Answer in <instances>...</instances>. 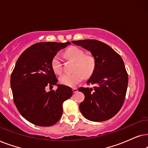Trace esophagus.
I'll use <instances>...</instances> for the list:
<instances>
[{"label":"esophagus","mask_w":148,"mask_h":148,"mask_svg":"<svg viewBox=\"0 0 148 148\" xmlns=\"http://www.w3.org/2000/svg\"><path fill=\"white\" fill-rule=\"evenodd\" d=\"M72 90H73V92H76L78 91V88H73Z\"/></svg>","instance_id":"esophagus-1"}]
</instances>
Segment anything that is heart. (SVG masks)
Segmentation results:
<instances>
[{
    "label": "heart",
    "instance_id": "b5f03b06",
    "mask_svg": "<svg viewBox=\"0 0 148 148\" xmlns=\"http://www.w3.org/2000/svg\"><path fill=\"white\" fill-rule=\"evenodd\" d=\"M67 58L75 61L74 72L65 74L60 78L61 84L68 86H74L84 79V76L89 77L93 73L96 66L95 59L90 54H84V51L78 47L72 46L65 52ZM51 68L57 74L63 72V63L60 56L56 55L51 61Z\"/></svg>",
    "mask_w": 148,
    "mask_h": 148
}]
</instances>
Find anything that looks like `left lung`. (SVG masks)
Listing matches in <instances>:
<instances>
[{
    "mask_svg": "<svg viewBox=\"0 0 148 148\" xmlns=\"http://www.w3.org/2000/svg\"><path fill=\"white\" fill-rule=\"evenodd\" d=\"M72 42L90 51L96 66L87 84L92 88L80 87L84 100L80 103L82 115L89 121H108L121 109L127 93L128 74L123 59L109 45L97 40H73Z\"/></svg>",
    "mask_w": 148,
    "mask_h": 148,
    "instance_id": "8db88e82",
    "label": "left lung"
}]
</instances>
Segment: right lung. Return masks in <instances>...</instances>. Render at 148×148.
Returning <instances> with one entry per match:
<instances>
[{"mask_svg": "<svg viewBox=\"0 0 148 148\" xmlns=\"http://www.w3.org/2000/svg\"><path fill=\"white\" fill-rule=\"evenodd\" d=\"M70 44L36 43L25 49L15 64L11 76L13 101L21 116L35 125L56 124L62 117L63 103L72 97V88L63 84H58L56 90H46L58 81L51 68L52 59Z\"/></svg>", "mask_w": 148, "mask_h": 148, "instance_id": "right-lung-1", "label": "right lung"}]
</instances>
